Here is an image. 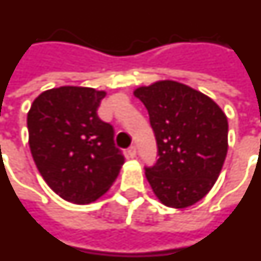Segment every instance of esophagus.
I'll list each match as a JSON object with an SVG mask.
<instances>
[{"mask_svg":"<svg viewBox=\"0 0 261 261\" xmlns=\"http://www.w3.org/2000/svg\"><path fill=\"white\" fill-rule=\"evenodd\" d=\"M127 154H128V156L130 158L137 156V147H135V146H131V147L127 150Z\"/></svg>","mask_w":261,"mask_h":261,"instance_id":"1","label":"esophagus"}]
</instances>
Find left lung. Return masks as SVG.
<instances>
[{"instance_id":"8db88e82","label":"left lung","mask_w":261,"mask_h":261,"mask_svg":"<svg viewBox=\"0 0 261 261\" xmlns=\"http://www.w3.org/2000/svg\"><path fill=\"white\" fill-rule=\"evenodd\" d=\"M158 143L154 167L146 178L162 204L186 208L198 203L218 180L227 150L228 120L215 100L176 81L139 86Z\"/></svg>"}]
</instances>
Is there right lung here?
I'll list each match as a JSON object with an SVG mask.
<instances>
[{"label":"right lung","mask_w":261,"mask_h":261,"mask_svg":"<svg viewBox=\"0 0 261 261\" xmlns=\"http://www.w3.org/2000/svg\"><path fill=\"white\" fill-rule=\"evenodd\" d=\"M105 95L93 87H54L39 94L28 113L34 163L47 186L70 203L99 199L124 163L113 127L97 115Z\"/></svg>","instance_id":"right-lung-1"}]
</instances>
